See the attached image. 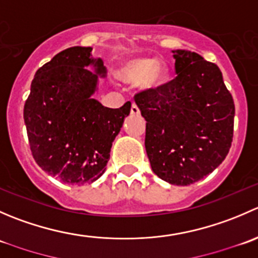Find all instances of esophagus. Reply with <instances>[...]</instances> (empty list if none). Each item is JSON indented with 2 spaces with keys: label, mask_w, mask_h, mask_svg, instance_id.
I'll list each match as a JSON object with an SVG mask.
<instances>
[{
  "label": "esophagus",
  "mask_w": 258,
  "mask_h": 258,
  "mask_svg": "<svg viewBox=\"0 0 258 258\" xmlns=\"http://www.w3.org/2000/svg\"><path fill=\"white\" fill-rule=\"evenodd\" d=\"M131 113H132V114H139V113H140L139 106H137L135 102L132 103V106H131Z\"/></svg>",
  "instance_id": "34e87169"
}]
</instances>
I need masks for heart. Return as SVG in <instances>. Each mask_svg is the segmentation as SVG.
<instances>
[{"label": "heart", "mask_w": 258, "mask_h": 258, "mask_svg": "<svg viewBox=\"0 0 258 258\" xmlns=\"http://www.w3.org/2000/svg\"><path fill=\"white\" fill-rule=\"evenodd\" d=\"M119 81L127 85H144L148 88H157L167 81V71L160 59L153 57H139L124 62L117 74Z\"/></svg>", "instance_id": "heart-1"}]
</instances>
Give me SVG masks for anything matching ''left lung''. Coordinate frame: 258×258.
I'll return each mask as SVG.
<instances>
[{
    "instance_id": "1",
    "label": "left lung",
    "mask_w": 258,
    "mask_h": 258,
    "mask_svg": "<svg viewBox=\"0 0 258 258\" xmlns=\"http://www.w3.org/2000/svg\"><path fill=\"white\" fill-rule=\"evenodd\" d=\"M177 76L135 95L146 119L145 146L153 172L188 186L222 163L233 137L235 103L217 64L176 49Z\"/></svg>"
}]
</instances>
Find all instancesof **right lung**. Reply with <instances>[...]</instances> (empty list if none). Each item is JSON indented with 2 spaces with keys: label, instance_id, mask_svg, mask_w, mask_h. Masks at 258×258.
Instances as JSON below:
<instances>
[{
  "label": "right lung",
  "instance_id": "obj_1",
  "mask_svg": "<svg viewBox=\"0 0 258 258\" xmlns=\"http://www.w3.org/2000/svg\"><path fill=\"white\" fill-rule=\"evenodd\" d=\"M91 47H70L37 70L23 107L28 144L36 163L64 183L85 184L106 171L114 137L131 102L108 108L91 96L102 59L91 57ZM93 64L95 72L87 67Z\"/></svg>",
  "mask_w": 258,
  "mask_h": 258
}]
</instances>
